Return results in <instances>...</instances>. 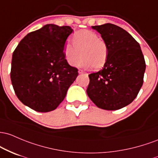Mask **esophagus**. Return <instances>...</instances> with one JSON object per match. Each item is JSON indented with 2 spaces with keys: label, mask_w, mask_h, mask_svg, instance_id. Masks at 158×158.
Segmentation results:
<instances>
[{
  "label": "esophagus",
  "mask_w": 158,
  "mask_h": 158,
  "mask_svg": "<svg viewBox=\"0 0 158 158\" xmlns=\"http://www.w3.org/2000/svg\"><path fill=\"white\" fill-rule=\"evenodd\" d=\"M78 73L79 74H83V73H84V72L82 69H79L78 70Z\"/></svg>",
  "instance_id": "34e87169"
}]
</instances>
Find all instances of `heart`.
<instances>
[{
  "label": "heart",
  "mask_w": 158,
  "mask_h": 158,
  "mask_svg": "<svg viewBox=\"0 0 158 158\" xmlns=\"http://www.w3.org/2000/svg\"><path fill=\"white\" fill-rule=\"evenodd\" d=\"M95 32L89 30H80L72 37V42L65 47V56L67 63L75 66L81 59L79 65L82 67H92L99 69L105 65L108 57V47L104 40ZM81 55H80V53Z\"/></svg>",
  "instance_id": "1"
}]
</instances>
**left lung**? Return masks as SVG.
Listing matches in <instances>:
<instances>
[{"mask_svg":"<svg viewBox=\"0 0 158 158\" xmlns=\"http://www.w3.org/2000/svg\"><path fill=\"white\" fill-rule=\"evenodd\" d=\"M108 47L102 69L89 74L86 93L97 107L116 110L131 104L143 84L146 62L136 41L126 31L107 24L93 26Z\"/></svg>","mask_w":158,"mask_h":158,"instance_id":"8db88e82","label":"left lung"}]
</instances>
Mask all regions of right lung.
<instances>
[{
  "mask_svg": "<svg viewBox=\"0 0 158 158\" xmlns=\"http://www.w3.org/2000/svg\"><path fill=\"white\" fill-rule=\"evenodd\" d=\"M69 26L49 24L21 40L12 54L10 78L18 98L37 112L54 110L78 75L65 59Z\"/></svg>",
  "mask_w": 158,
  "mask_h": 158,
  "instance_id": "add662e5",
  "label": "right lung"
}]
</instances>
